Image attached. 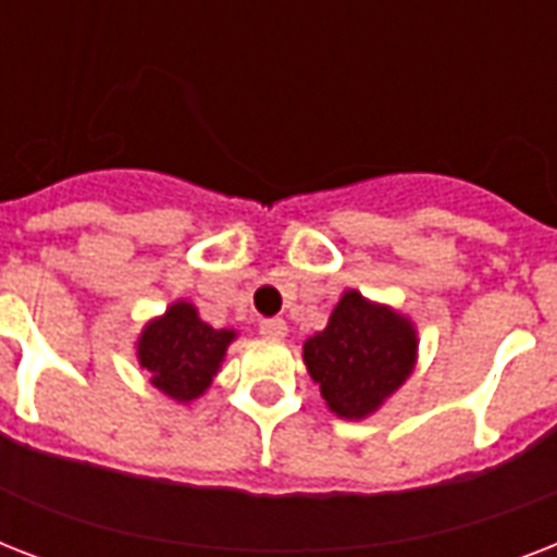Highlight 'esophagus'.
I'll return each instance as SVG.
<instances>
[{"instance_id": "34e87169", "label": "esophagus", "mask_w": 557, "mask_h": 557, "mask_svg": "<svg viewBox=\"0 0 557 557\" xmlns=\"http://www.w3.org/2000/svg\"><path fill=\"white\" fill-rule=\"evenodd\" d=\"M260 332L265 335V338H286L288 326L283 318H262Z\"/></svg>"}]
</instances>
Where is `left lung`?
<instances>
[{
    "instance_id": "obj_1",
    "label": "left lung",
    "mask_w": 557,
    "mask_h": 557,
    "mask_svg": "<svg viewBox=\"0 0 557 557\" xmlns=\"http://www.w3.org/2000/svg\"><path fill=\"white\" fill-rule=\"evenodd\" d=\"M304 361L332 413L364 419L413 370L416 332L387 306L347 292L326 330L304 344Z\"/></svg>"
}]
</instances>
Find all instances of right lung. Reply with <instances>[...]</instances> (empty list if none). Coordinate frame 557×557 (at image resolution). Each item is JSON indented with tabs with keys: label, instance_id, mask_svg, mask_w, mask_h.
Listing matches in <instances>:
<instances>
[{
	"label": "right lung",
	"instance_id": "right-lung-1",
	"mask_svg": "<svg viewBox=\"0 0 557 557\" xmlns=\"http://www.w3.org/2000/svg\"><path fill=\"white\" fill-rule=\"evenodd\" d=\"M231 330H213L190 304H173L164 318L152 321L138 341V361L150 370L152 384L176 401L201 396L216 375Z\"/></svg>",
	"mask_w": 557,
	"mask_h": 557
}]
</instances>
